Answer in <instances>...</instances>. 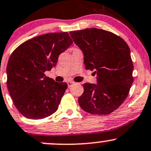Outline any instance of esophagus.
Here are the masks:
<instances>
[{
    "label": "esophagus",
    "mask_w": 151,
    "mask_h": 151,
    "mask_svg": "<svg viewBox=\"0 0 151 151\" xmlns=\"http://www.w3.org/2000/svg\"><path fill=\"white\" fill-rule=\"evenodd\" d=\"M74 82H71V81H69V82H67V84H68V87H72V85L73 84H74Z\"/></svg>",
    "instance_id": "1"
}]
</instances>
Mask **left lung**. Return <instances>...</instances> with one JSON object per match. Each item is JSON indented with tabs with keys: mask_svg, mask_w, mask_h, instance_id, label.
<instances>
[{
	"mask_svg": "<svg viewBox=\"0 0 151 151\" xmlns=\"http://www.w3.org/2000/svg\"><path fill=\"white\" fill-rule=\"evenodd\" d=\"M69 34L83 52L86 69L97 74V84H83L79 106L93 115L111 113L123 103L133 82L130 48L122 38L105 30L92 28Z\"/></svg>",
	"mask_w": 151,
	"mask_h": 151,
	"instance_id": "8db88e82",
	"label": "left lung"
}]
</instances>
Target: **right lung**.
I'll list each match as a JSON object with an SVG mask.
<instances>
[{"label": "right lung", "mask_w": 151, "mask_h": 151, "mask_svg": "<svg viewBox=\"0 0 151 151\" xmlns=\"http://www.w3.org/2000/svg\"><path fill=\"white\" fill-rule=\"evenodd\" d=\"M73 41L67 32L50 33L18 46L8 59L7 87L14 105L29 119L45 118L57 110L67 88L66 82L46 77L61 53Z\"/></svg>", "instance_id": "add662e5"}]
</instances>
